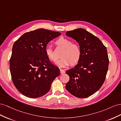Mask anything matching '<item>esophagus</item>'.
Listing matches in <instances>:
<instances>
[{
  "mask_svg": "<svg viewBox=\"0 0 121 121\" xmlns=\"http://www.w3.org/2000/svg\"><path fill=\"white\" fill-rule=\"evenodd\" d=\"M60 73H61V74H63V73H64L65 72V71L64 70L62 69H60Z\"/></svg>",
  "mask_w": 121,
  "mask_h": 121,
  "instance_id": "1",
  "label": "esophagus"
}]
</instances>
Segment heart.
Here are the masks:
<instances>
[{"label":"heart","mask_w":121,"mask_h":121,"mask_svg":"<svg viewBox=\"0 0 121 121\" xmlns=\"http://www.w3.org/2000/svg\"><path fill=\"white\" fill-rule=\"evenodd\" d=\"M56 43L64 49L61 54V58L57 60L55 64L60 67H65L70 63L74 65L78 62L81 57V52L80 47L77 44L72 43L70 40L64 37L59 38ZM45 53L50 61L54 62L56 60L57 58L54 55L52 48L50 44H48L46 47Z\"/></svg>","instance_id":"heart-1"}]
</instances>
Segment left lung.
I'll return each mask as SVG.
<instances>
[{
    "instance_id": "1",
    "label": "left lung",
    "mask_w": 121,
    "mask_h": 121,
    "mask_svg": "<svg viewBox=\"0 0 121 121\" xmlns=\"http://www.w3.org/2000/svg\"><path fill=\"white\" fill-rule=\"evenodd\" d=\"M65 34L77 41L81 52L77 65L66 71L69 76L66 89L75 97H88L97 92L104 82L109 63L106 48L98 37L82 28L69 31Z\"/></svg>"
}]
</instances>
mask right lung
<instances>
[{
    "label": "right lung",
    "instance_id": "1",
    "mask_svg": "<svg viewBox=\"0 0 121 121\" xmlns=\"http://www.w3.org/2000/svg\"><path fill=\"white\" fill-rule=\"evenodd\" d=\"M61 34L41 28L24 33L13 43L10 71L15 87L24 96L36 98L45 95L60 75L59 68L48 59L45 48Z\"/></svg>",
    "mask_w": 121,
    "mask_h": 121
}]
</instances>
